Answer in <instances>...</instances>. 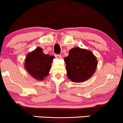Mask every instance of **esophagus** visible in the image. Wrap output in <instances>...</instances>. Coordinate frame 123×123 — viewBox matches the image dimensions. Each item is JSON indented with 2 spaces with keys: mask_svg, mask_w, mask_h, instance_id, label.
I'll list each match as a JSON object with an SVG mask.
<instances>
[{
  "mask_svg": "<svg viewBox=\"0 0 123 123\" xmlns=\"http://www.w3.org/2000/svg\"><path fill=\"white\" fill-rule=\"evenodd\" d=\"M55 57L58 59H62V56L60 55H55Z\"/></svg>",
  "mask_w": 123,
  "mask_h": 123,
  "instance_id": "34e87169",
  "label": "esophagus"
}]
</instances>
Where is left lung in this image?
Wrapping results in <instances>:
<instances>
[{
    "mask_svg": "<svg viewBox=\"0 0 123 123\" xmlns=\"http://www.w3.org/2000/svg\"><path fill=\"white\" fill-rule=\"evenodd\" d=\"M67 77L75 83L86 81L94 73L97 60L92 51L80 47H74L69 50L64 58Z\"/></svg>",
    "mask_w": 123,
    "mask_h": 123,
    "instance_id": "8db88e82",
    "label": "left lung"
}]
</instances>
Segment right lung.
<instances>
[{
	"instance_id": "1",
	"label": "right lung",
	"mask_w": 123,
	"mask_h": 123,
	"mask_svg": "<svg viewBox=\"0 0 123 123\" xmlns=\"http://www.w3.org/2000/svg\"><path fill=\"white\" fill-rule=\"evenodd\" d=\"M54 58L53 56L45 55L41 47H37L26 56L25 68L35 79L43 80L48 76Z\"/></svg>"
}]
</instances>
